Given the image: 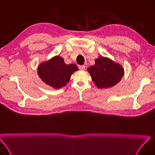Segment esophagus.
I'll return each instance as SVG.
<instances>
[{"label": "esophagus", "mask_w": 155, "mask_h": 155, "mask_svg": "<svg viewBox=\"0 0 155 155\" xmlns=\"http://www.w3.org/2000/svg\"><path fill=\"white\" fill-rule=\"evenodd\" d=\"M78 67L80 70H85V68H86V67L85 66V65H82V66H79Z\"/></svg>", "instance_id": "1"}]
</instances>
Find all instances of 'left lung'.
Listing matches in <instances>:
<instances>
[{
  "instance_id": "8db88e82",
  "label": "left lung",
  "mask_w": 155,
  "mask_h": 155,
  "mask_svg": "<svg viewBox=\"0 0 155 155\" xmlns=\"http://www.w3.org/2000/svg\"><path fill=\"white\" fill-rule=\"evenodd\" d=\"M92 80L99 88H110L117 84L124 76V68L107 57L99 56L95 64L87 69Z\"/></svg>"
}]
</instances>
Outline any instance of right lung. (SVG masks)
<instances>
[{"label":"right lung","mask_w":155,"mask_h":155,"mask_svg":"<svg viewBox=\"0 0 155 155\" xmlns=\"http://www.w3.org/2000/svg\"><path fill=\"white\" fill-rule=\"evenodd\" d=\"M78 70L76 64H65L62 57L55 56L48 61L40 63L38 67V74L46 85L58 89L66 85L71 75Z\"/></svg>","instance_id":"add662e5"}]
</instances>
